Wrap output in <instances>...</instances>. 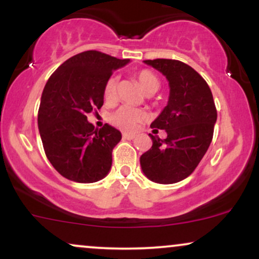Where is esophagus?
I'll return each instance as SVG.
<instances>
[{
    "mask_svg": "<svg viewBox=\"0 0 259 259\" xmlns=\"http://www.w3.org/2000/svg\"><path fill=\"white\" fill-rule=\"evenodd\" d=\"M134 138H135V134L123 133V139H125V140H133Z\"/></svg>",
    "mask_w": 259,
    "mask_h": 259,
    "instance_id": "esophagus-1",
    "label": "esophagus"
}]
</instances>
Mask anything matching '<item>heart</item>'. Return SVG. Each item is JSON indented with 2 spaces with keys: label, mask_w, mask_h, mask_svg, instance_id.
I'll return each instance as SVG.
<instances>
[{
  "label": "heart",
  "mask_w": 259,
  "mask_h": 259,
  "mask_svg": "<svg viewBox=\"0 0 259 259\" xmlns=\"http://www.w3.org/2000/svg\"><path fill=\"white\" fill-rule=\"evenodd\" d=\"M136 79H138L141 90L146 95L154 94L159 89V79L151 70H140L136 74ZM115 90H117V78L112 76V78L107 80L105 85V91H103L105 99L108 101L114 99ZM144 118L145 114L141 111H139V109L133 108V107L129 106H123L112 113L111 117H109V120H111L113 125L119 127V129L133 132V130L136 129L138 124Z\"/></svg>",
  "instance_id": "1"
}]
</instances>
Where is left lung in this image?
<instances>
[{
	"label": "left lung",
	"mask_w": 259,
	"mask_h": 259,
	"mask_svg": "<svg viewBox=\"0 0 259 259\" xmlns=\"http://www.w3.org/2000/svg\"><path fill=\"white\" fill-rule=\"evenodd\" d=\"M145 64L168 80L167 106L151 124L165 130L167 139H152L140 157L142 173L153 183L174 184L189 177L206 154L213 138L217 109L204 79L194 68L175 59H147Z\"/></svg>",
	"instance_id": "8db88e82"
}]
</instances>
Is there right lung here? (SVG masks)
I'll return each mask as SVG.
<instances>
[{
	"mask_svg": "<svg viewBox=\"0 0 259 259\" xmlns=\"http://www.w3.org/2000/svg\"><path fill=\"white\" fill-rule=\"evenodd\" d=\"M129 62L85 51L67 59L47 80L38 108V132L47 158L67 179L96 183L111 170L112 151L121 134L109 124L95 129L86 114L102 107L107 80Z\"/></svg>",
	"mask_w": 259,
	"mask_h": 259,
	"instance_id": "right-lung-1",
	"label": "right lung"
}]
</instances>
